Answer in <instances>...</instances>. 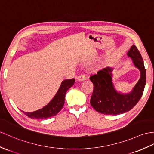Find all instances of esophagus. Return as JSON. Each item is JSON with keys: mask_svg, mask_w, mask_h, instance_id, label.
<instances>
[{"mask_svg": "<svg viewBox=\"0 0 154 154\" xmlns=\"http://www.w3.org/2000/svg\"><path fill=\"white\" fill-rule=\"evenodd\" d=\"M85 79V76L84 74H80L77 78V80L78 81H84Z\"/></svg>", "mask_w": 154, "mask_h": 154, "instance_id": "34e87169", "label": "esophagus"}]
</instances>
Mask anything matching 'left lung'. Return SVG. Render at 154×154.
<instances>
[{
	"label": "left lung",
	"instance_id": "1",
	"mask_svg": "<svg viewBox=\"0 0 154 154\" xmlns=\"http://www.w3.org/2000/svg\"><path fill=\"white\" fill-rule=\"evenodd\" d=\"M134 66L140 70V78L131 92H118L112 83L113 68L106 67L90 76L94 86L90 103L99 113L118 115L125 113L136 105L143 94L146 85V72L141 54L135 45H133L127 53Z\"/></svg>",
	"mask_w": 154,
	"mask_h": 154
}]
</instances>
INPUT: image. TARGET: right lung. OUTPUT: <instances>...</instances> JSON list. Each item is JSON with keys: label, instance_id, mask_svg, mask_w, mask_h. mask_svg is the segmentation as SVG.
I'll list each match as a JSON object with an SVG mask.
<instances>
[{"label": "right lung", "instance_id": "obj_1", "mask_svg": "<svg viewBox=\"0 0 154 154\" xmlns=\"http://www.w3.org/2000/svg\"><path fill=\"white\" fill-rule=\"evenodd\" d=\"M74 79L65 80L63 81L54 98L46 106H45L41 109L32 112H22L30 118L33 119H44L56 115L64 106L66 93L68 91V89L74 85Z\"/></svg>", "mask_w": 154, "mask_h": 154}]
</instances>
